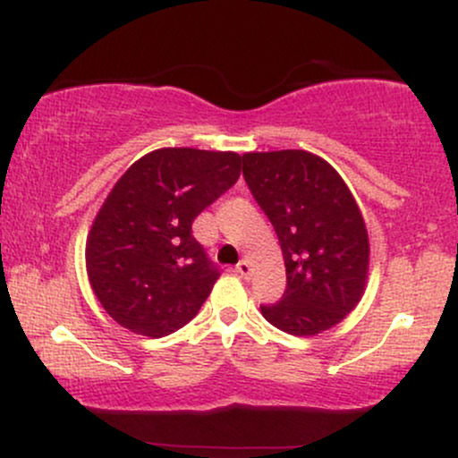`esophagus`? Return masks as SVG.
<instances>
[{
    "mask_svg": "<svg viewBox=\"0 0 458 458\" xmlns=\"http://www.w3.org/2000/svg\"><path fill=\"white\" fill-rule=\"evenodd\" d=\"M236 273H239L241 277H250L251 276V262L250 260H241L239 265H236Z\"/></svg>",
    "mask_w": 458,
    "mask_h": 458,
    "instance_id": "34e87169",
    "label": "esophagus"
}]
</instances>
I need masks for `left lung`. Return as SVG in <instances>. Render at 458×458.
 Here are the masks:
<instances>
[{"label":"left lung","instance_id":"obj_1","mask_svg":"<svg viewBox=\"0 0 458 458\" xmlns=\"http://www.w3.org/2000/svg\"><path fill=\"white\" fill-rule=\"evenodd\" d=\"M243 176L280 239L286 291L260 306L273 327L317 335L360 303L368 280V230L343 176L306 150L245 152Z\"/></svg>","mask_w":458,"mask_h":458}]
</instances>
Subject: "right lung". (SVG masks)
<instances>
[{
    "mask_svg": "<svg viewBox=\"0 0 458 458\" xmlns=\"http://www.w3.org/2000/svg\"><path fill=\"white\" fill-rule=\"evenodd\" d=\"M241 174L236 152L159 148L120 176L86 241V269L105 312L163 338L198 314L219 271L191 224Z\"/></svg>",
    "mask_w": 458,
    "mask_h": 458,
    "instance_id": "obj_1",
    "label": "right lung"
}]
</instances>
